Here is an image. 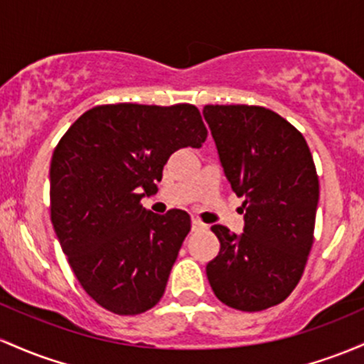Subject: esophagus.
Segmentation results:
<instances>
[{"instance_id":"esophagus-1","label":"esophagus","mask_w":364,"mask_h":364,"mask_svg":"<svg viewBox=\"0 0 364 364\" xmlns=\"http://www.w3.org/2000/svg\"><path fill=\"white\" fill-rule=\"evenodd\" d=\"M203 228H205V225H203V223L200 221V219H197V218H193V219H191V231H198V230H203Z\"/></svg>"}]
</instances>
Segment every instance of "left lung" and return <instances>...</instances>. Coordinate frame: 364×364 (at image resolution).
<instances>
[{"label": "left lung", "instance_id": "1", "mask_svg": "<svg viewBox=\"0 0 364 364\" xmlns=\"http://www.w3.org/2000/svg\"><path fill=\"white\" fill-rule=\"evenodd\" d=\"M203 117L245 210L242 235L210 228L221 249L207 278L223 304L267 309L292 294L313 247L319 198L313 155L292 124L264 107L205 105Z\"/></svg>", "mask_w": 364, "mask_h": 364}]
</instances>
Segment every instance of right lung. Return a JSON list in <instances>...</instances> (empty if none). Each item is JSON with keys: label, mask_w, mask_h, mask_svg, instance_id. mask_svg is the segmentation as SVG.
Segmentation results:
<instances>
[{"label": "right lung", "mask_w": 364, "mask_h": 364, "mask_svg": "<svg viewBox=\"0 0 364 364\" xmlns=\"http://www.w3.org/2000/svg\"><path fill=\"white\" fill-rule=\"evenodd\" d=\"M205 138L190 103H117L85 112L58 141L51 223L77 282L110 313L134 316L161 301L191 221L181 209L150 213L141 198L157 191L176 150Z\"/></svg>", "instance_id": "obj_1"}]
</instances>
